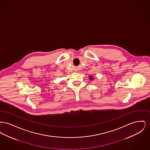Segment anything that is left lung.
I'll return each mask as SVG.
<instances>
[{
    "instance_id": "1",
    "label": "left lung",
    "mask_w": 150,
    "mask_h": 150,
    "mask_svg": "<svg viewBox=\"0 0 150 150\" xmlns=\"http://www.w3.org/2000/svg\"><path fill=\"white\" fill-rule=\"evenodd\" d=\"M89 79H90V80H93V76H92V75H90V76H89Z\"/></svg>"
}]
</instances>
